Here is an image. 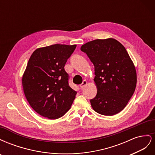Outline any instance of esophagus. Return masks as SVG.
Here are the masks:
<instances>
[{
    "label": "esophagus",
    "instance_id": "34e87169",
    "mask_svg": "<svg viewBox=\"0 0 155 155\" xmlns=\"http://www.w3.org/2000/svg\"><path fill=\"white\" fill-rule=\"evenodd\" d=\"M87 85V81H85V80H84V81H83V83L80 85V87H81V88H83Z\"/></svg>",
    "mask_w": 155,
    "mask_h": 155
}]
</instances>
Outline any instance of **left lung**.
<instances>
[{
	"instance_id": "1",
	"label": "left lung",
	"mask_w": 155,
	"mask_h": 155,
	"mask_svg": "<svg viewBox=\"0 0 155 155\" xmlns=\"http://www.w3.org/2000/svg\"><path fill=\"white\" fill-rule=\"evenodd\" d=\"M81 50L94 65L97 94L91 100L92 109L104 116L119 113L133 95L137 81L134 64L127 51L113 38L89 41Z\"/></svg>"
}]
</instances>
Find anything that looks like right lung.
Here are the masks:
<instances>
[{"label": "right lung", "instance_id": "add662e5", "mask_svg": "<svg viewBox=\"0 0 155 155\" xmlns=\"http://www.w3.org/2000/svg\"><path fill=\"white\" fill-rule=\"evenodd\" d=\"M76 45L55 44L36 49L22 78L25 95L36 112L50 120L62 117L70 109L77 92L68 85L64 69Z\"/></svg>", "mask_w": 155, "mask_h": 155}]
</instances>
